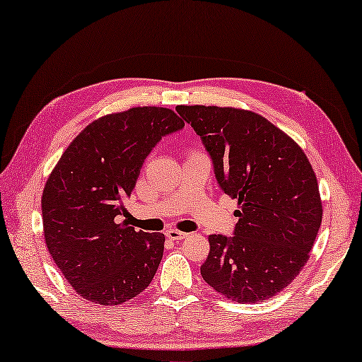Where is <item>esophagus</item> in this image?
I'll list each match as a JSON object with an SVG mask.
<instances>
[{
    "label": "esophagus",
    "instance_id": "1",
    "mask_svg": "<svg viewBox=\"0 0 362 362\" xmlns=\"http://www.w3.org/2000/svg\"><path fill=\"white\" fill-rule=\"evenodd\" d=\"M165 234H167L170 240H175V242L182 240V239H186V237H187L186 233H181V230H177V229H168Z\"/></svg>",
    "mask_w": 362,
    "mask_h": 362
}]
</instances>
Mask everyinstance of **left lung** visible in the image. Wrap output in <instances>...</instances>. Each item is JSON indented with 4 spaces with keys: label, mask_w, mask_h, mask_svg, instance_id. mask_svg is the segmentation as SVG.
I'll use <instances>...</instances> for the list:
<instances>
[{
    "label": "left lung",
    "mask_w": 362,
    "mask_h": 362,
    "mask_svg": "<svg viewBox=\"0 0 362 362\" xmlns=\"http://www.w3.org/2000/svg\"><path fill=\"white\" fill-rule=\"evenodd\" d=\"M176 112L202 138L218 182L239 209L234 237H209L200 274L237 303L274 297L303 269L322 221L310 160L257 112L216 105H177Z\"/></svg>",
    "instance_id": "left-lung-1"
}]
</instances>
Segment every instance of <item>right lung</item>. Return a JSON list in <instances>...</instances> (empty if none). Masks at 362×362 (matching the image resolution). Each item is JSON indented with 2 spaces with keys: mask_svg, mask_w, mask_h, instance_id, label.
I'll use <instances>...</instances> for the list:
<instances>
[{
  "mask_svg": "<svg viewBox=\"0 0 362 362\" xmlns=\"http://www.w3.org/2000/svg\"><path fill=\"white\" fill-rule=\"evenodd\" d=\"M185 127L171 109L133 107L91 122L59 158L41 195L47 252L76 293L104 306L122 305L149 286L165 235L118 223L127 215L144 158Z\"/></svg>",
  "mask_w": 362,
  "mask_h": 362,
  "instance_id": "add662e5",
  "label": "right lung"
}]
</instances>
